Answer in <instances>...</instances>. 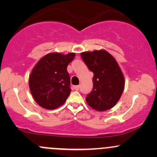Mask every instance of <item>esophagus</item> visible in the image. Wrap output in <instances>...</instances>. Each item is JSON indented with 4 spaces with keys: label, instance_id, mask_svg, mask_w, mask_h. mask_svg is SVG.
<instances>
[{
    "label": "esophagus",
    "instance_id": "1",
    "mask_svg": "<svg viewBox=\"0 0 157 157\" xmlns=\"http://www.w3.org/2000/svg\"><path fill=\"white\" fill-rule=\"evenodd\" d=\"M74 89L76 90V91H78L80 89V86H74Z\"/></svg>",
    "mask_w": 157,
    "mask_h": 157
}]
</instances>
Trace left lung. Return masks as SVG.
Segmentation results:
<instances>
[{
	"label": "left lung",
	"instance_id": "left-lung-1",
	"mask_svg": "<svg viewBox=\"0 0 157 157\" xmlns=\"http://www.w3.org/2000/svg\"><path fill=\"white\" fill-rule=\"evenodd\" d=\"M80 55L94 73L92 91L86 97L88 105L100 111L111 109L120 100L125 86L118 63L105 50L82 52Z\"/></svg>",
	"mask_w": 157,
	"mask_h": 157
}]
</instances>
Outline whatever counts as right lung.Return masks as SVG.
Returning a JSON list of instances; mask_svg holds the SVG:
<instances>
[{"label":"right lung","mask_w":157,"mask_h":157,"mask_svg":"<svg viewBox=\"0 0 157 157\" xmlns=\"http://www.w3.org/2000/svg\"><path fill=\"white\" fill-rule=\"evenodd\" d=\"M75 53H50L38 61L32 69L29 84L34 99L41 107L55 109L66 102L71 92L67 66Z\"/></svg>","instance_id":"1"}]
</instances>
